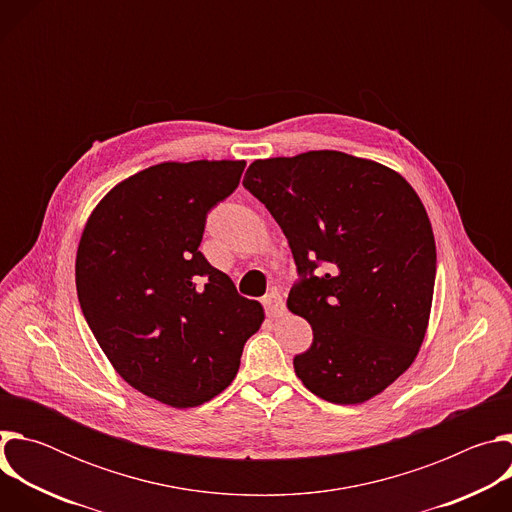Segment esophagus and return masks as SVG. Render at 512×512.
<instances>
[{
	"label": "esophagus",
	"instance_id": "esophagus-1",
	"mask_svg": "<svg viewBox=\"0 0 512 512\" xmlns=\"http://www.w3.org/2000/svg\"><path fill=\"white\" fill-rule=\"evenodd\" d=\"M263 306H265V314L269 318H281L285 314V302L281 298L279 291H269V294L263 298Z\"/></svg>",
	"mask_w": 512,
	"mask_h": 512
}]
</instances>
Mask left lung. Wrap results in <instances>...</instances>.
Here are the masks:
<instances>
[{"instance_id": "1", "label": "left lung", "mask_w": 512, "mask_h": 512, "mask_svg": "<svg viewBox=\"0 0 512 512\" xmlns=\"http://www.w3.org/2000/svg\"><path fill=\"white\" fill-rule=\"evenodd\" d=\"M243 186L281 227L302 275L287 308L312 326L298 379L336 405L383 393L425 338L435 241L411 184L334 150L255 160Z\"/></svg>"}]
</instances>
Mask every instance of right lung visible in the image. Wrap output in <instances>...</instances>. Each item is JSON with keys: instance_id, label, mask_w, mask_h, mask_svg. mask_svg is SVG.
<instances>
[{"instance_id": "obj_1", "label": "right lung", "mask_w": 512, "mask_h": 512, "mask_svg": "<svg viewBox=\"0 0 512 512\" xmlns=\"http://www.w3.org/2000/svg\"><path fill=\"white\" fill-rule=\"evenodd\" d=\"M243 170L245 160L145 168L103 196L81 235L75 277L89 328L133 389L176 409L223 393L265 320L198 251L208 210Z\"/></svg>"}]
</instances>
